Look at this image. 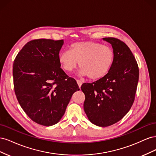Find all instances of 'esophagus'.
<instances>
[{
  "label": "esophagus",
  "instance_id": "1",
  "mask_svg": "<svg viewBox=\"0 0 156 156\" xmlns=\"http://www.w3.org/2000/svg\"><path fill=\"white\" fill-rule=\"evenodd\" d=\"M77 84H78V85H79V88L81 87V85H82V81H80V80H79V79H77Z\"/></svg>",
  "mask_w": 156,
  "mask_h": 156
}]
</instances>
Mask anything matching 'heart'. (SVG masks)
<instances>
[{"instance_id":"1","label":"heart","mask_w":156,"mask_h":156,"mask_svg":"<svg viewBox=\"0 0 156 156\" xmlns=\"http://www.w3.org/2000/svg\"><path fill=\"white\" fill-rule=\"evenodd\" d=\"M59 62L67 72L79 64L81 75L91 80H98L109 72L115 60V51L110 45L94 41H80L71 46V51H62Z\"/></svg>"}]
</instances>
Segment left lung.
I'll use <instances>...</instances> for the list:
<instances>
[{
  "label": "left lung",
  "mask_w": 156,
  "mask_h": 156,
  "mask_svg": "<svg viewBox=\"0 0 156 156\" xmlns=\"http://www.w3.org/2000/svg\"><path fill=\"white\" fill-rule=\"evenodd\" d=\"M112 45L115 60L104 77L92 83H83L84 110L88 120L100 127L120 120L131 108L139 81V66L124 42L115 37L103 38Z\"/></svg>",
  "instance_id": "8db88e82"
}]
</instances>
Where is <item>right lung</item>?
<instances>
[{"label": "right lung", "mask_w": 156, "mask_h": 156, "mask_svg": "<svg viewBox=\"0 0 156 156\" xmlns=\"http://www.w3.org/2000/svg\"><path fill=\"white\" fill-rule=\"evenodd\" d=\"M63 40H33L19 52L13 64V88L19 103L36 123L58 122L73 94L79 90L73 78L60 68Z\"/></svg>", "instance_id": "add662e5"}]
</instances>
